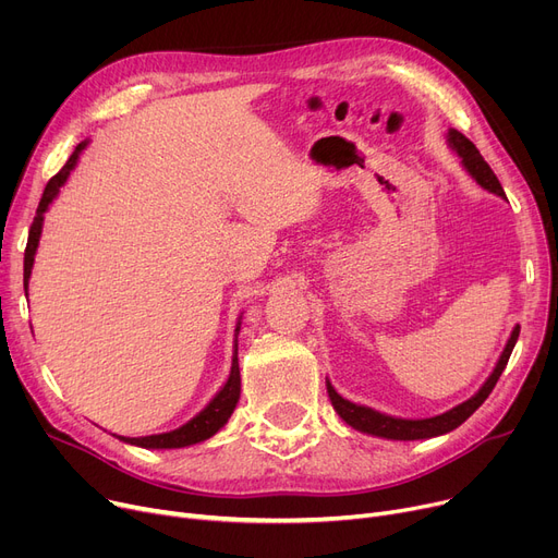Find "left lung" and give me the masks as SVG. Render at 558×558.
<instances>
[{"label": "left lung", "mask_w": 558, "mask_h": 558, "mask_svg": "<svg viewBox=\"0 0 558 558\" xmlns=\"http://www.w3.org/2000/svg\"><path fill=\"white\" fill-rule=\"evenodd\" d=\"M448 144L450 149L461 158V165L463 169L473 175V181L488 190L490 194H497L507 198L500 181H497V175L493 173V169L488 167V162L482 158V154L477 151V146L468 140L465 135H461L459 131L450 129L448 131ZM518 335H520V326L513 328L500 360H497L493 373L488 375L486 383L482 385V389L473 396L468 398L465 402L452 407L450 412L446 414H438V416H432V418H396V416H389V414H383V412H375V409L371 407H364V404H355L350 402L345 398H341L335 387L330 385V379H326V387H328V396H330V402L335 407V412L357 432H364V434H371V436H383V438H393V441H418V438H432V436H441V434H448L452 429H457L463 421L471 418L480 404L488 398V393L493 391V387L497 385V379H500L502 371L507 368V362L513 353V345L518 341Z\"/></svg>", "instance_id": "obj_1"}]
</instances>
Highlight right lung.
<instances>
[{
	"mask_svg": "<svg viewBox=\"0 0 558 558\" xmlns=\"http://www.w3.org/2000/svg\"><path fill=\"white\" fill-rule=\"evenodd\" d=\"M87 146V140L81 142L74 154L70 156V160L65 162V167L58 171L53 179L47 183L40 205L36 210L32 230H28V242H26V251H24V291L28 289V278H32V269H34V259H36V251L40 244V234H43V221H45V213L49 210L51 201L61 192V187L68 183V175L72 173V169L78 162L81 151ZM242 328V316L238 318V328H234V350H232V366H230V375L226 379V385L221 387V391L205 404V409L187 421L183 427L171 429V432H162V434H151V436H140V438H129V436H117L120 441L137 446V448H146V450H173V448H185V446H194L205 441V438L215 436L232 416L234 407H238L240 400V389H242V377H240V362H238V335Z\"/></svg>",
	"mask_w": 558,
	"mask_h": 558,
	"instance_id": "add662e5",
	"label": "right lung"
}]
</instances>
